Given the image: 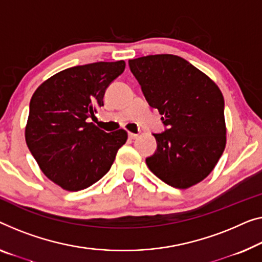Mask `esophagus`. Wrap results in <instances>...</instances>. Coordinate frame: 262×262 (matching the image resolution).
Masks as SVG:
<instances>
[{"mask_svg":"<svg viewBox=\"0 0 262 262\" xmlns=\"http://www.w3.org/2000/svg\"><path fill=\"white\" fill-rule=\"evenodd\" d=\"M128 136H129V139H132V140H135L139 138V135L134 134V133H128Z\"/></svg>","mask_w":262,"mask_h":262,"instance_id":"1","label":"esophagus"}]
</instances>
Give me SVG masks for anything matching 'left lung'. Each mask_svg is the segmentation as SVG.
<instances>
[{"label": "left lung", "mask_w": 262, "mask_h": 262, "mask_svg": "<svg viewBox=\"0 0 262 262\" xmlns=\"http://www.w3.org/2000/svg\"><path fill=\"white\" fill-rule=\"evenodd\" d=\"M150 107L167 129L146 163L160 180L186 189L201 182L226 147L225 101L215 82L185 58L170 54L128 61Z\"/></svg>", "instance_id": "8db88e82"}]
</instances>
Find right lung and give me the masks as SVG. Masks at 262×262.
<instances>
[{
  "label": "right lung",
  "instance_id": "right-lung-1",
  "mask_svg": "<svg viewBox=\"0 0 262 262\" xmlns=\"http://www.w3.org/2000/svg\"><path fill=\"white\" fill-rule=\"evenodd\" d=\"M124 67V61H116L64 69L31 96L27 146L46 177L61 188L77 192L99 181L126 143L124 129L106 133L88 122Z\"/></svg>",
  "mask_w": 262,
  "mask_h": 262
}]
</instances>
